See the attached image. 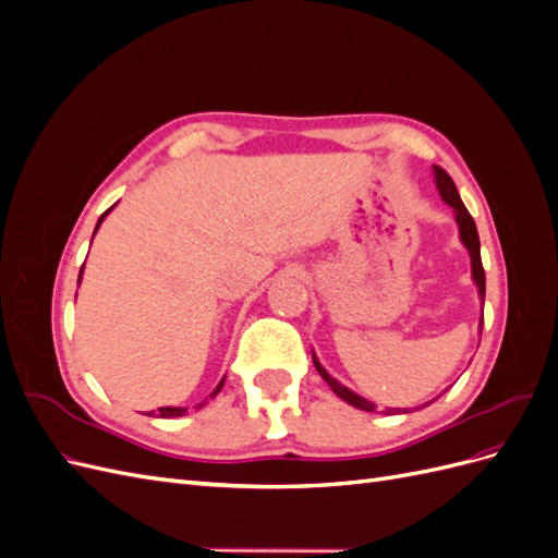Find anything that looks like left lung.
<instances>
[{"mask_svg":"<svg viewBox=\"0 0 558 558\" xmlns=\"http://www.w3.org/2000/svg\"><path fill=\"white\" fill-rule=\"evenodd\" d=\"M433 174H435V185H437V191H440L442 199L447 202V205H449V207L453 209V214H456V226H459L461 242H463V246H465V248H468V253H470L472 281H475V286H477V293H480V298L484 300L486 279H484V267H482V256H480V234H477V226H475V221H472V216L468 214V209H465V205H463V199H461L459 191H456V185H453L451 177L442 170V167H437V165H433ZM482 320H484V316H482ZM480 330H482V324H480ZM312 359H314L316 373L326 379V384L332 388L337 398H342L344 402H349L351 408H356V410H363V412H377V404H375V402H369V400L361 398L359 393H353L351 388H347L344 384H340V381H337L335 377H330V375H328V369L318 363V359H316V353H314V351H312ZM430 402H433V400H430ZM430 402H424V404H421V408H428ZM421 408H418V410H421ZM393 412H400V410L386 408L381 414H393ZM404 412H410V410H404Z\"/></svg>","mask_w":558,"mask_h":558,"instance_id":"8db88e82","label":"left lung"}]
</instances>
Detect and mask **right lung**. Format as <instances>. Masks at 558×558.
<instances>
[{
    "label": "right lung",
    "mask_w": 558,
    "mask_h": 558,
    "mask_svg": "<svg viewBox=\"0 0 558 558\" xmlns=\"http://www.w3.org/2000/svg\"><path fill=\"white\" fill-rule=\"evenodd\" d=\"M113 207H116V205H113ZM113 207H111V209H113ZM111 209H107L102 216H99V221H97V226H95V232L99 230V226H102V221H105L107 214H109ZM95 232H93V238H95ZM83 265H86V263H83ZM81 275H83V267H81ZM81 275H78V283H81ZM223 384H226V377H223L221 381H218V386L209 393V398H216L218 391H221V388H223ZM209 398H205V402H199L197 408H202V404H207ZM185 412H189V408H160V410H158V416H162V418H174V416H183Z\"/></svg>",
    "instance_id": "obj_1"
}]
</instances>
